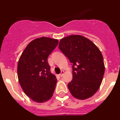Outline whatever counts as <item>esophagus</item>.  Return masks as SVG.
I'll use <instances>...</instances> for the list:
<instances>
[{
  "label": "esophagus",
  "instance_id": "obj_1",
  "mask_svg": "<svg viewBox=\"0 0 120 120\" xmlns=\"http://www.w3.org/2000/svg\"><path fill=\"white\" fill-rule=\"evenodd\" d=\"M64 73V71H61V73H60V74H59V76H61V77H62V76H63Z\"/></svg>",
  "mask_w": 120,
  "mask_h": 120
}]
</instances>
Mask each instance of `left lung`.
I'll return each mask as SVG.
<instances>
[{"mask_svg": "<svg viewBox=\"0 0 120 120\" xmlns=\"http://www.w3.org/2000/svg\"><path fill=\"white\" fill-rule=\"evenodd\" d=\"M59 49L72 64L73 79L68 84L72 96L80 100L92 97L99 89L105 73L101 52L91 41L79 35L61 39Z\"/></svg>", "mask_w": 120, "mask_h": 120, "instance_id": "obj_1", "label": "left lung"}]
</instances>
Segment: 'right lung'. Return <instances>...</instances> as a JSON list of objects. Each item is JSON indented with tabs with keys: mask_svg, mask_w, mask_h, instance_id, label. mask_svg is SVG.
<instances>
[{
	"mask_svg": "<svg viewBox=\"0 0 120 120\" xmlns=\"http://www.w3.org/2000/svg\"><path fill=\"white\" fill-rule=\"evenodd\" d=\"M58 44V40L48 37L35 39L27 45L19 59V83L24 93L36 102H45L53 94L57 79L50 72L47 58Z\"/></svg>",
	"mask_w": 120,
	"mask_h": 120,
	"instance_id": "obj_1",
	"label": "right lung"
}]
</instances>
